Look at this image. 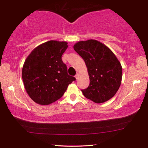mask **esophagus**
<instances>
[{"label": "esophagus", "mask_w": 148, "mask_h": 148, "mask_svg": "<svg viewBox=\"0 0 148 148\" xmlns=\"http://www.w3.org/2000/svg\"><path fill=\"white\" fill-rule=\"evenodd\" d=\"M78 77H79V75H78V74H77L76 76H75V77H76V79H78Z\"/></svg>", "instance_id": "obj_1"}]
</instances>
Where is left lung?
Here are the masks:
<instances>
[{
  "instance_id": "8db88e82",
  "label": "left lung",
  "mask_w": 148,
  "mask_h": 148,
  "mask_svg": "<svg viewBox=\"0 0 148 148\" xmlns=\"http://www.w3.org/2000/svg\"><path fill=\"white\" fill-rule=\"evenodd\" d=\"M74 49L84 60L90 77V84L82 90L83 95L100 103L115 95L121 83L122 67L108 46L98 40L79 41Z\"/></svg>"
}]
</instances>
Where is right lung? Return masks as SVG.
I'll list each match as a JSON object with an SVG mask.
<instances>
[{
	"label": "right lung",
	"mask_w": 148,
	"mask_h": 148,
	"mask_svg": "<svg viewBox=\"0 0 148 148\" xmlns=\"http://www.w3.org/2000/svg\"><path fill=\"white\" fill-rule=\"evenodd\" d=\"M67 42L49 40L37 46L27 56L22 79L28 95L40 105H49L60 99L76 78L67 74L62 56Z\"/></svg>",
	"instance_id": "right-lung-1"
}]
</instances>
